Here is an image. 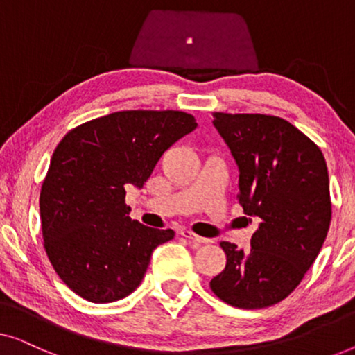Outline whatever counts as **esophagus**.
I'll use <instances>...</instances> for the list:
<instances>
[{
	"instance_id": "1",
	"label": "esophagus",
	"mask_w": 355,
	"mask_h": 355,
	"mask_svg": "<svg viewBox=\"0 0 355 355\" xmlns=\"http://www.w3.org/2000/svg\"><path fill=\"white\" fill-rule=\"evenodd\" d=\"M181 236H184L186 239L193 242V244H208V242H211L210 239H207V237L197 236L196 232H192L191 230H181Z\"/></svg>"
}]
</instances>
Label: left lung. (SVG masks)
Returning a JSON list of instances; mask_svg holds the SVG:
<instances>
[{
	"label": "left lung",
	"mask_w": 355,
	"mask_h": 355,
	"mask_svg": "<svg viewBox=\"0 0 355 355\" xmlns=\"http://www.w3.org/2000/svg\"><path fill=\"white\" fill-rule=\"evenodd\" d=\"M213 125L239 168L237 200L260 225L250 250L221 242L226 266L210 288L232 307H270L297 288L327 239V162L307 135L278 116L213 113Z\"/></svg>",
	"instance_id": "1"
}]
</instances>
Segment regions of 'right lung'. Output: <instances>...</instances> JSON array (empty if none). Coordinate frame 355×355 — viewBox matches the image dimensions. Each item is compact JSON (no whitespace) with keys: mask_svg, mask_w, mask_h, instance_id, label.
Returning <instances> with one entry per match:
<instances>
[{"mask_svg":"<svg viewBox=\"0 0 355 355\" xmlns=\"http://www.w3.org/2000/svg\"><path fill=\"white\" fill-rule=\"evenodd\" d=\"M196 128L184 111H118L58 144L40 192L43 245L82 299H124L142 283L152 252L174 237L130 220L125 189L142 187L162 155Z\"/></svg>","mask_w":355,"mask_h":355,"instance_id":"add662e5","label":"right lung"}]
</instances>
